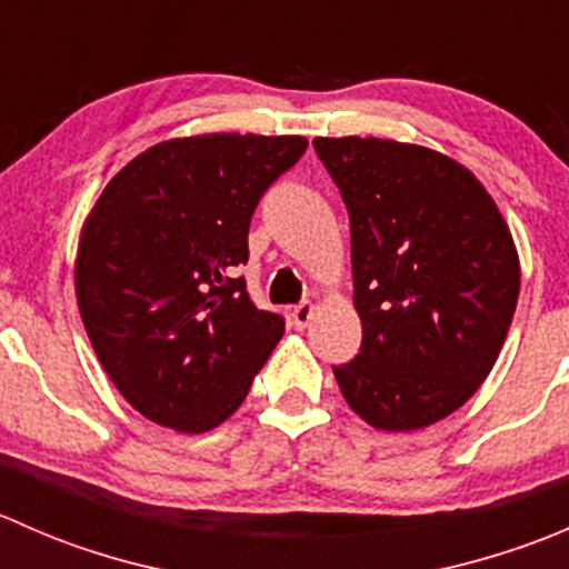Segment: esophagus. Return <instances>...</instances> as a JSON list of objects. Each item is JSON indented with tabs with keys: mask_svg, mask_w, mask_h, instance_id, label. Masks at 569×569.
I'll return each mask as SVG.
<instances>
[{
	"mask_svg": "<svg viewBox=\"0 0 569 569\" xmlns=\"http://www.w3.org/2000/svg\"><path fill=\"white\" fill-rule=\"evenodd\" d=\"M311 319H313V302H300V306L291 308V325H295L297 330L308 327V321Z\"/></svg>",
	"mask_w": 569,
	"mask_h": 569,
	"instance_id": "obj_1",
	"label": "esophagus"
}]
</instances>
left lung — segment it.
Segmentation results:
<instances>
[{"mask_svg":"<svg viewBox=\"0 0 569 569\" xmlns=\"http://www.w3.org/2000/svg\"><path fill=\"white\" fill-rule=\"evenodd\" d=\"M349 211L360 352L332 366L347 405L388 432L462 407L503 347L520 295L512 233L470 170L377 137H317Z\"/></svg>","mask_w":569,"mask_h":569,"instance_id":"1","label":"left lung"}]
</instances>
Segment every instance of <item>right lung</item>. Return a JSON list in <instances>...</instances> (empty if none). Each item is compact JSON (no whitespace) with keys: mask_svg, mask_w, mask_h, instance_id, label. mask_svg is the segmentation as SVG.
<instances>
[{"mask_svg":"<svg viewBox=\"0 0 569 569\" xmlns=\"http://www.w3.org/2000/svg\"><path fill=\"white\" fill-rule=\"evenodd\" d=\"M306 148V137L168 140L96 200L77 252L79 313L109 380L153 423L214 429L283 336L239 267L258 200Z\"/></svg>","mask_w":569,"mask_h":569,"instance_id":"add662e5","label":"right lung"}]
</instances>
